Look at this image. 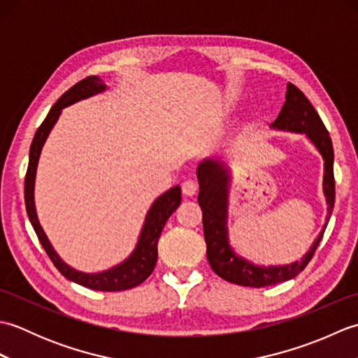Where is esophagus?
I'll return each mask as SVG.
<instances>
[{
    "label": "esophagus",
    "instance_id": "1",
    "mask_svg": "<svg viewBox=\"0 0 358 358\" xmlns=\"http://www.w3.org/2000/svg\"><path fill=\"white\" fill-rule=\"evenodd\" d=\"M181 189H183V194L186 196H194L196 191H199V185H196V181L194 180H186L183 186H181Z\"/></svg>",
    "mask_w": 358,
    "mask_h": 358
}]
</instances>
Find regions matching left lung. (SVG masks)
<instances>
[{
	"instance_id": "8db88e82",
	"label": "left lung",
	"mask_w": 358,
	"mask_h": 358,
	"mask_svg": "<svg viewBox=\"0 0 358 358\" xmlns=\"http://www.w3.org/2000/svg\"><path fill=\"white\" fill-rule=\"evenodd\" d=\"M275 131L303 134L313 143L323 158V194L328 206V217L323 229L314 240L313 246L303 255L300 262L289 264L264 266L255 264L238 255L231 245L229 227V186L231 171L227 164L217 158H204L196 167V177L200 183L199 203L203 210V231L206 240V255L218 277L240 286L264 287L287 281L306 268L313 258L317 246L320 245L326 226L332 215L336 203V181H334V148L329 132L314 106L309 103L305 94L292 83H287L286 101L281 108L277 120L269 126Z\"/></svg>"
}]
</instances>
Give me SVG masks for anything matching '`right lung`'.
I'll use <instances>...</instances> for the list:
<instances>
[{
	"mask_svg": "<svg viewBox=\"0 0 358 358\" xmlns=\"http://www.w3.org/2000/svg\"><path fill=\"white\" fill-rule=\"evenodd\" d=\"M108 89L100 77H87L85 80L78 81L77 85L72 86L66 94L62 95V98L52 106L48 117L44 118L41 126L38 127V131L34 136V141L30 144L29 150V166L27 173L24 180V201H26V210L30 223H32L34 229L36 232V237L43 245L45 254L49 255L52 263L55 264V268L63 273V275L78 283L85 287L94 289V291H126L141 285L146 280L152 271H154L158 258V238L162 235L163 227L167 220L173 214L181 203V187L173 186L169 191L162 194L158 199L152 203L150 209L148 210L146 218H144L143 227L136 240L135 249L132 254L129 255L126 260L121 262L120 264H115L110 269H106L101 272H83L77 271L72 266L67 264L62 257L57 254V250L53 249L52 243L49 241L48 235L43 231L40 224V220L36 215L35 209V178H36V167L38 162H40V155L45 140L50 134V131L55 126L59 115L64 108L71 104L78 103L86 98L94 96L96 94H101Z\"/></svg>",
	"mask_w": 358,
	"mask_h": 358,
	"instance_id": "add662e5",
	"label": "right lung"
}]
</instances>
